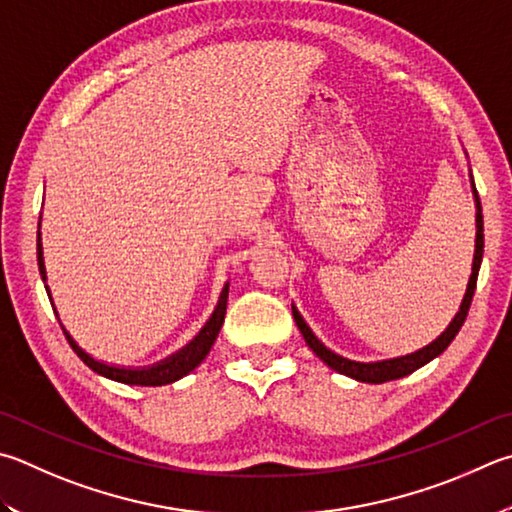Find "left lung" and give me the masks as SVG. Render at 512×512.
<instances>
[{"label":"left lung","instance_id":"left-lung-1","mask_svg":"<svg viewBox=\"0 0 512 512\" xmlns=\"http://www.w3.org/2000/svg\"><path fill=\"white\" fill-rule=\"evenodd\" d=\"M470 185H472V197H475V208H477V215H475L477 237H475V255H472V273H470L466 295H463L459 311H457V315H454L448 327H445L441 336L432 340L430 345H425L423 349L405 353V356H398V358H385V360H374V362L349 360V358L340 356V353L331 351L327 345H324V342L318 336H315L309 324H306V320L302 318V313L297 311V306L291 304L293 320L297 324V329H300V333L306 340V345L313 349L315 356H318L324 362V365L331 367L333 371H338V374H342V376H349L353 380H358V383L380 385V383H387V380L410 376L412 371L421 369L423 365H427V362L434 360L436 356H441V353L450 347V342L454 340V336H457L459 329L463 327V322H466L472 295H475L479 266H481V259H483V215H481V201H479V194H477V188H475V179H472V170H470Z\"/></svg>","mask_w":512,"mask_h":512}]
</instances>
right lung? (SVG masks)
<instances>
[{"label":"right lung","instance_id":"1","mask_svg":"<svg viewBox=\"0 0 512 512\" xmlns=\"http://www.w3.org/2000/svg\"><path fill=\"white\" fill-rule=\"evenodd\" d=\"M37 266H40V275H42V282L46 293H49V300L55 315H58V309H55L53 304V297L49 291V284H46V266H44V250H42V235H40V224H37ZM228 286L230 282L224 284L221 288V295L217 300L215 311L208 318V322L203 324V329L194 336L188 345L183 349H179L172 356H167L161 362H154V365H147V367H123V365H109L105 360H98L82 349L76 340H73L71 333L64 329V324L60 322V327L64 331V336H67L71 349L78 353V358L85 362L89 369H94L96 374L105 376L116 380V383H125V385H141V387H161V385H170L176 383V380L188 376L190 371L197 369L206 356L210 353L212 345H215V340L221 331V324H224L226 318V306H228Z\"/></svg>","mask_w":512,"mask_h":512}]
</instances>
